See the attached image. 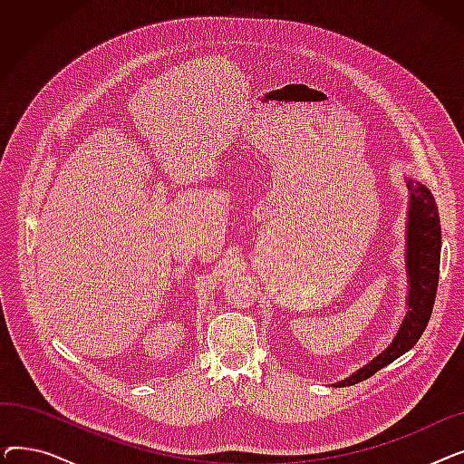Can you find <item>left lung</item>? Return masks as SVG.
I'll return each instance as SVG.
<instances>
[{
  "instance_id": "1",
  "label": "left lung",
  "mask_w": 464,
  "mask_h": 464,
  "mask_svg": "<svg viewBox=\"0 0 464 464\" xmlns=\"http://www.w3.org/2000/svg\"><path fill=\"white\" fill-rule=\"evenodd\" d=\"M410 191L408 208V231H406V275H408V312L397 331L393 343L371 362L355 371L346 380L334 383L346 387L371 378L389 362L399 359L402 353L416 346L423 334L436 297L438 275H440V248L442 231L438 208L432 193L421 182L406 179Z\"/></svg>"
}]
</instances>
